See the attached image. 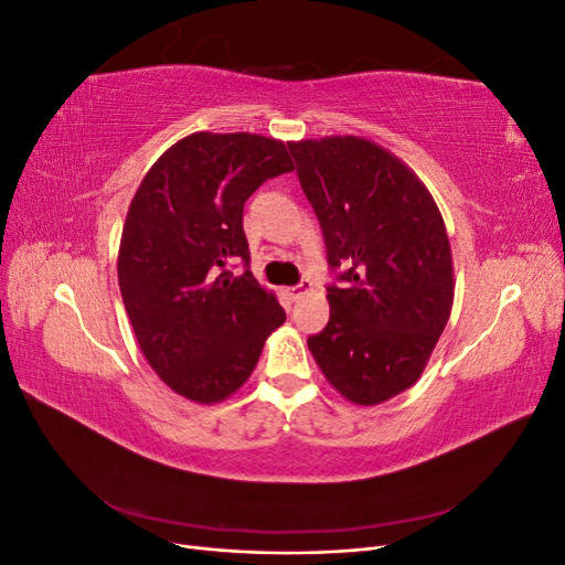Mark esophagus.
Segmentation results:
<instances>
[{
	"mask_svg": "<svg viewBox=\"0 0 565 565\" xmlns=\"http://www.w3.org/2000/svg\"><path fill=\"white\" fill-rule=\"evenodd\" d=\"M311 289V280L309 278H301L297 285H292V287H287V297L289 299H301V295H306Z\"/></svg>",
	"mask_w": 565,
	"mask_h": 565,
	"instance_id": "esophagus-1",
	"label": "esophagus"
}]
</instances>
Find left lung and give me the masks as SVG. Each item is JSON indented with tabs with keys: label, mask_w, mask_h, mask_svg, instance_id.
I'll return each mask as SVG.
<instances>
[{
	"label": "left lung",
	"mask_w": 565,
	"mask_h": 565,
	"mask_svg": "<svg viewBox=\"0 0 565 565\" xmlns=\"http://www.w3.org/2000/svg\"><path fill=\"white\" fill-rule=\"evenodd\" d=\"M334 282L309 337L328 382L358 405L413 386L452 309V256L434 198L388 150L358 136L289 146Z\"/></svg>",
	"instance_id": "8db88e82"
}]
</instances>
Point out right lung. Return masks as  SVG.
I'll list each match as a JSON object with an SVG mask.
<instances>
[{"label": "right lung", "instance_id": "obj_1", "mask_svg": "<svg viewBox=\"0 0 565 565\" xmlns=\"http://www.w3.org/2000/svg\"><path fill=\"white\" fill-rule=\"evenodd\" d=\"M292 169L282 141L200 131L150 167L129 204L119 292L146 361L188 401L228 398L285 322L249 270L243 210L264 181Z\"/></svg>", "mask_w": 565, "mask_h": 565}]
</instances>
